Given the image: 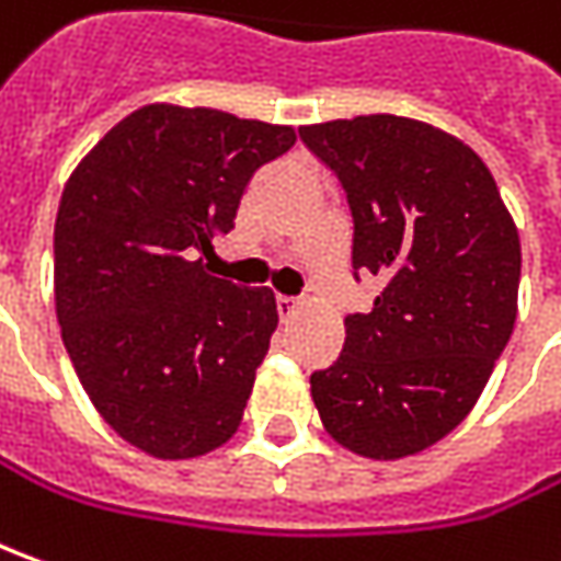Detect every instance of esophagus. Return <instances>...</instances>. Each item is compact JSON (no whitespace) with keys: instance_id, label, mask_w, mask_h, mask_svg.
I'll return each mask as SVG.
<instances>
[{"instance_id":"1","label":"esophagus","mask_w":561,"mask_h":561,"mask_svg":"<svg viewBox=\"0 0 561 561\" xmlns=\"http://www.w3.org/2000/svg\"><path fill=\"white\" fill-rule=\"evenodd\" d=\"M276 310H279L282 322H288V319L295 317V313L300 310V300L285 298V295H279V298H276Z\"/></svg>"}]
</instances>
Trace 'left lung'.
Here are the masks:
<instances>
[{
	"mask_svg": "<svg viewBox=\"0 0 561 561\" xmlns=\"http://www.w3.org/2000/svg\"><path fill=\"white\" fill-rule=\"evenodd\" d=\"M354 214V270L381 279L310 376L322 428L351 454H422L472 413L518 313L522 242L488 164L454 133L363 114L300 126Z\"/></svg>",
	"mask_w": 561,
	"mask_h": 561,
	"instance_id": "left-lung-1",
	"label": "left lung"
}]
</instances>
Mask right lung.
I'll use <instances>...</instances> for the list:
<instances>
[{
    "instance_id": "obj_1",
    "label": "right lung",
    "mask_w": 561,
    "mask_h": 561,
    "mask_svg": "<svg viewBox=\"0 0 561 561\" xmlns=\"http://www.w3.org/2000/svg\"><path fill=\"white\" fill-rule=\"evenodd\" d=\"M295 126L142 105L73 167L55 220V313L83 391L154 459H198L242 425L279 325L270 288L204 273L251 176Z\"/></svg>"
}]
</instances>
